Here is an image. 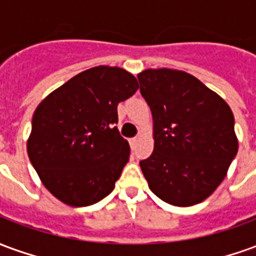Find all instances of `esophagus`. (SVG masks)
I'll list each match as a JSON object with an SVG mask.
<instances>
[{"instance_id": "esophagus-1", "label": "esophagus", "mask_w": 256, "mask_h": 256, "mask_svg": "<svg viewBox=\"0 0 256 256\" xmlns=\"http://www.w3.org/2000/svg\"><path fill=\"white\" fill-rule=\"evenodd\" d=\"M138 141H140L138 137H134V138L130 140V145H132V148H136L137 144H138Z\"/></svg>"}]
</instances>
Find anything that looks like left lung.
Listing matches in <instances>:
<instances>
[{
  "label": "left lung",
  "mask_w": 256,
  "mask_h": 256,
  "mask_svg": "<svg viewBox=\"0 0 256 256\" xmlns=\"http://www.w3.org/2000/svg\"><path fill=\"white\" fill-rule=\"evenodd\" d=\"M137 76L154 119V152L140 162L148 186L172 206L202 203L238 150L230 106L185 71L148 68Z\"/></svg>",
  "instance_id": "1"
}]
</instances>
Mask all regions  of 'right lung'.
I'll list each match as a JSON object with an SVG mask.
<instances>
[{
	"label": "right lung",
	"instance_id": "1",
	"mask_svg": "<svg viewBox=\"0 0 256 256\" xmlns=\"http://www.w3.org/2000/svg\"><path fill=\"white\" fill-rule=\"evenodd\" d=\"M133 74L98 66L82 71L36 106L27 154L44 186L71 207L100 202L115 188L130 156L118 104L137 92Z\"/></svg>",
	"mask_w": 256,
	"mask_h": 256
}]
</instances>
